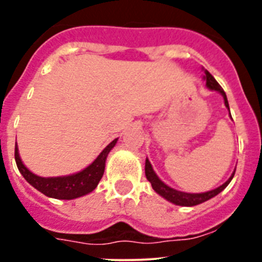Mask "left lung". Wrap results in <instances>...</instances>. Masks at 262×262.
<instances>
[{
	"label": "left lung",
	"mask_w": 262,
	"mask_h": 262,
	"mask_svg": "<svg viewBox=\"0 0 262 262\" xmlns=\"http://www.w3.org/2000/svg\"><path fill=\"white\" fill-rule=\"evenodd\" d=\"M203 78H205L206 85H207V88H209V89L216 90V92H219V93L223 96L224 105H226V107L230 110V106H228V101H227L226 93H224V90L222 89L221 85L217 84V81L212 77L211 73H210L209 71H205V76H203ZM233 174H235V172L232 173V176H231V177L228 178V180H227V181L222 185V186L216 187V189H214V190L206 191V193H193V194L184 193V191L174 190V189H172L170 186H168V185L164 184V182L161 181L159 177H157L156 173L154 172V168H152L151 163H149V160L148 159L145 160V177H147L148 181L151 182L152 187H154V190L156 191L157 194H160V195L163 196V198H165L166 201L174 203V205H177V206H195V205H200V203L206 202V201L211 200L212 196L217 195V194L221 193L222 190H224V189H226L227 185L230 184L231 180H232Z\"/></svg>",
	"instance_id": "8db88e82"
}]
</instances>
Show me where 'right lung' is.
Returning <instances> with one entry per match:
<instances>
[{
  "label": "right lung",
  "instance_id": "right-lung-1",
  "mask_svg": "<svg viewBox=\"0 0 262 262\" xmlns=\"http://www.w3.org/2000/svg\"><path fill=\"white\" fill-rule=\"evenodd\" d=\"M117 140L118 139H114L98 155V157L94 160L93 163L86 166L84 170L71 176H62V177H39V176L30 172L20 160L17 144H15L14 156H15V163H17L20 174L25 177V180L31 186L35 187L36 190H39L45 195L51 196V198H56V200H75L78 196L92 193L96 189L98 182L102 178L103 172H105L106 157H107L108 152L114 148Z\"/></svg>",
  "mask_w": 262,
  "mask_h": 262
}]
</instances>
